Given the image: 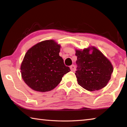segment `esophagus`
Listing matches in <instances>:
<instances>
[{"label":"esophagus","mask_w":127,"mask_h":127,"mask_svg":"<svg viewBox=\"0 0 127 127\" xmlns=\"http://www.w3.org/2000/svg\"><path fill=\"white\" fill-rule=\"evenodd\" d=\"M70 69H71L72 71H74L75 68H76V67H75L74 65H72L70 66Z\"/></svg>","instance_id":"esophagus-1"}]
</instances>
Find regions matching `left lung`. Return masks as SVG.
I'll return each mask as SVG.
<instances>
[{
    "label": "left lung",
    "instance_id": "8db88e82",
    "mask_svg": "<svg viewBox=\"0 0 127 127\" xmlns=\"http://www.w3.org/2000/svg\"><path fill=\"white\" fill-rule=\"evenodd\" d=\"M76 72L78 84L89 91L101 90L111 78L113 66L110 61L94 46L76 50Z\"/></svg>",
    "mask_w": 127,
    "mask_h": 127
}]
</instances>
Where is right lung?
I'll list each match as a JSON object with an SVG mask.
<instances>
[{
	"mask_svg": "<svg viewBox=\"0 0 127 127\" xmlns=\"http://www.w3.org/2000/svg\"><path fill=\"white\" fill-rule=\"evenodd\" d=\"M61 45L54 40L42 41L31 47L21 65V76L29 87L38 92L53 90L70 70L59 56Z\"/></svg>",
	"mask_w": 127,
	"mask_h": 127,
	"instance_id": "obj_1",
	"label": "right lung"
}]
</instances>
